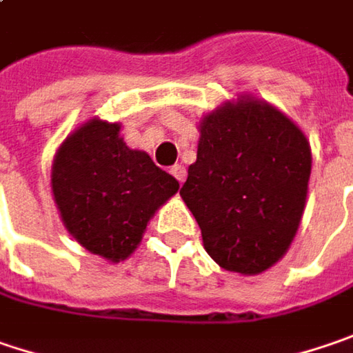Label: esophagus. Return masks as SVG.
<instances>
[{"mask_svg":"<svg viewBox=\"0 0 353 353\" xmlns=\"http://www.w3.org/2000/svg\"><path fill=\"white\" fill-rule=\"evenodd\" d=\"M170 174L179 181V183H185L186 179V168L183 165H174V167L170 168Z\"/></svg>","mask_w":353,"mask_h":353,"instance_id":"1","label":"esophagus"}]
</instances>
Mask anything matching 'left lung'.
Returning a JSON list of instances; mask_svg holds the SVG:
<instances>
[{"instance_id": "1", "label": "left lung", "mask_w": 353, "mask_h": 353, "mask_svg": "<svg viewBox=\"0 0 353 353\" xmlns=\"http://www.w3.org/2000/svg\"><path fill=\"white\" fill-rule=\"evenodd\" d=\"M310 170L304 132L268 103L244 99L204 117L181 196L208 256L248 276L276 264L300 226Z\"/></svg>"}]
</instances>
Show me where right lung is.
Returning a JSON list of instances; mask_svg holds the SVG:
<instances>
[{
    "instance_id": "add662e5",
    "label": "right lung",
    "mask_w": 353,
    "mask_h": 353,
    "mask_svg": "<svg viewBox=\"0 0 353 353\" xmlns=\"http://www.w3.org/2000/svg\"><path fill=\"white\" fill-rule=\"evenodd\" d=\"M119 129V123L99 119L85 123L65 139L51 168L67 230L111 262L132 254L154 210L179 190V181L147 152L129 149Z\"/></svg>"
}]
</instances>
